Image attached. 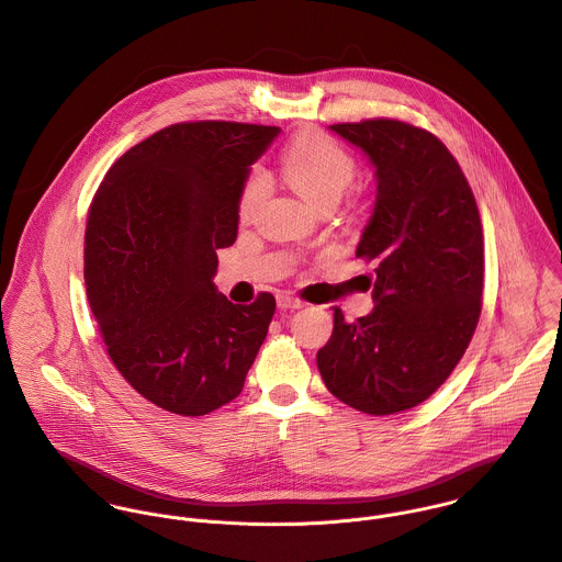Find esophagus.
Masks as SVG:
<instances>
[{
    "label": "esophagus",
    "mask_w": 562,
    "mask_h": 562,
    "mask_svg": "<svg viewBox=\"0 0 562 562\" xmlns=\"http://www.w3.org/2000/svg\"><path fill=\"white\" fill-rule=\"evenodd\" d=\"M302 306H304V302L297 300V297H293V295H289V293L278 295V308H282V311H297V308H302Z\"/></svg>",
    "instance_id": "esophagus-1"
}]
</instances>
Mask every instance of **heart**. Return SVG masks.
<instances>
[{
  "instance_id": "obj_1",
  "label": "heart",
  "mask_w": 562,
  "mask_h": 562,
  "mask_svg": "<svg viewBox=\"0 0 562 562\" xmlns=\"http://www.w3.org/2000/svg\"><path fill=\"white\" fill-rule=\"evenodd\" d=\"M282 172L286 181L315 207L326 201H339L355 179V159L330 137L308 133L297 137L282 155ZM269 192V177L262 168H254L240 190V216L254 214Z\"/></svg>"
}]
</instances>
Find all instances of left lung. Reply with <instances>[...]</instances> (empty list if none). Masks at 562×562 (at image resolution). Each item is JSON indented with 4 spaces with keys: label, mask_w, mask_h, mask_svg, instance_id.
<instances>
[{
    "label": "left lung",
    "mask_w": 562,
    "mask_h": 562,
    "mask_svg": "<svg viewBox=\"0 0 562 562\" xmlns=\"http://www.w3.org/2000/svg\"><path fill=\"white\" fill-rule=\"evenodd\" d=\"M374 168L376 199L357 256L376 262L374 308L317 352L341 403L390 416L427 401L467 352L482 313L484 236L473 190L449 148L398 120L333 124Z\"/></svg>",
    "instance_id": "1"
}]
</instances>
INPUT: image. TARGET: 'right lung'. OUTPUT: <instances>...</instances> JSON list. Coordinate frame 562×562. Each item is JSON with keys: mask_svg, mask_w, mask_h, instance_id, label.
Here are the masks:
<instances>
[{"mask_svg": "<svg viewBox=\"0 0 562 562\" xmlns=\"http://www.w3.org/2000/svg\"><path fill=\"white\" fill-rule=\"evenodd\" d=\"M278 126L181 122L126 150L85 229V286L106 352L153 405L203 416L234 401L267 337L276 297L232 304L216 249L238 234L249 166Z\"/></svg>", "mask_w": 562, "mask_h": 562, "instance_id": "add662e5", "label": "right lung"}]
</instances>
